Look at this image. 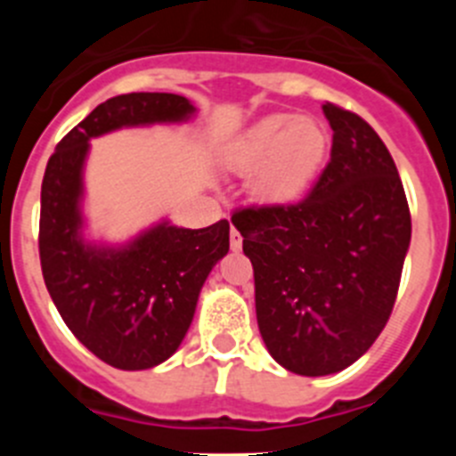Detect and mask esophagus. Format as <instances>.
Wrapping results in <instances>:
<instances>
[{
    "instance_id": "esophagus-1",
    "label": "esophagus",
    "mask_w": 456,
    "mask_h": 456,
    "mask_svg": "<svg viewBox=\"0 0 456 456\" xmlns=\"http://www.w3.org/2000/svg\"><path fill=\"white\" fill-rule=\"evenodd\" d=\"M231 248L232 251H240L241 248V235L235 231V228L231 231Z\"/></svg>"
}]
</instances>
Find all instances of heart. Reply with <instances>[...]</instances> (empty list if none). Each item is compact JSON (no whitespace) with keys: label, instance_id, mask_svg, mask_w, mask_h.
I'll use <instances>...</instances> for the list:
<instances>
[{"label":"heart","instance_id":"heart-1","mask_svg":"<svg viewBox=\"0 0 456 456\" xmlns=\"http://www.w3.org/2000/svg\"><path fill=\"white\" fill-rule=\"evenodd\" d=\"M326 148L329 134L317 120L273 114L237 136L224 159L232 171H253L251 193L260 203L281 205L297 199L315 178Z\"/></svg>","mask_w":456,"mask_h":456}]
</instances>
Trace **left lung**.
Instances as JSON below:
<instances>
[{
    "mask_svg": "<svg viewBox=\"0 0 456 456\" xmlns=\"http://www.w3.org/2000/svg\"><path fill=\"white\" fill-rule=\"evenodd\" d=\"M331 162L289 208L232 215L256 276L265 347L301 377L342 372L384 331L411 244L393 157L361 116L322 104Z\"/></svg>",
    "mask_w": 456,
    "mask_h": 456,
    "instance_id": "8db88e82",
    "label": "left lung"
}]
</instances>
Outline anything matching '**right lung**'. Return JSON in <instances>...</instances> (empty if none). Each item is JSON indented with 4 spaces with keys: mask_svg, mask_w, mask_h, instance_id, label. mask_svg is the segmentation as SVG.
I'll list each match as a JSON object with an SVG mask.
<instances>
[{
    "mask_svg": "<svg viewBox=\"0 0 456 456\" xmlns=\"http://www.w3.org/2000/svg\"><path fill=\"white\" fill-rule=\"evenodd\" d=\"M199 109L175 93H125L61 139L40 189V267L59 315L88 352L118 370H151L178 352L200 289L231 248V224L180 228L162 216L125 241L88 232L91 139L127 127L183 125Z\"/></svg>",
    "mask_w": 456,
    "mask_h": 456,
    "instance_id": "1",
    "label": "right lung"
}]
</instances>
